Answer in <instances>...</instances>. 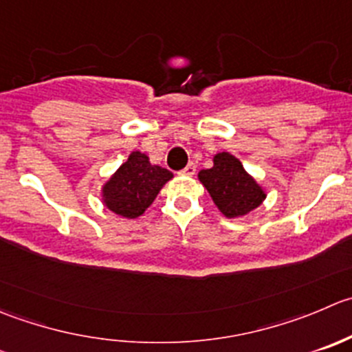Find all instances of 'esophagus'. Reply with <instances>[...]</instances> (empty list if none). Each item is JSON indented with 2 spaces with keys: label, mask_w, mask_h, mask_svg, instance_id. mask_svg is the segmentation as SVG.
I'll return each instance as SVG.
<instances>
[{
  "label": "esophagus",
  "mask_w": 352,
  "mask_h": 352,
  "mask_svg": "<svg viewBox=\"0 0 352 352\" xmlns=\"http://www.w3.org/2000/svg\"><path fill=\"white\" fill-rule=\"evenodd\" d=\"M182 175H186V177H192L194 173H196V165H194V163H189V165L186 166V168L182 170Z\"/></svg>",
  "instance_id": "34e87169"
}]
</instances>
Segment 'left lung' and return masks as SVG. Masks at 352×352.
I'll use <instances>...</instances> for the list:
<instances>
[{
	"label": "left lung",
	"instance_id": "8db88e82",
	"mask_svg": "<svg viewBox=\"0 0 352 352\" xmlns=\"http://www.w3.org/2000/svg\"><path fill=\"white\" fill-rule=\"evenodd\" d=\"M197 179L210 192L214 206L227 218L245 217L267 199L265 189L227 151L217 153L213 156V166L201 170Z\"/></svg>",
	"mask_w": 352,
	"mask_h": 352
}]
</instances>
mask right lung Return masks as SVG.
<instances>
[{"label":"right lung","mask_w":352,"mask_h":352,"mask_svg":"<svg viewBox=\"0 0 352 352\" xmlns=\"http://www.w3.org/2000/svg\"><path fill=\"white\" fill-rule=\"evenodd\" d=\"M173 173L149 162V156L132 151L101 187L103 204L122 218L134 220L149 206Z\"/></svg>","instance_id":"1"}]
</instances>
